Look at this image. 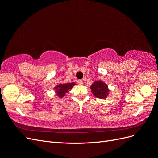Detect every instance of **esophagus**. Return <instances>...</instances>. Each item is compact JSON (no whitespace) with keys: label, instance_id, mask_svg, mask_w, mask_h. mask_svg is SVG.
<instances>
[{"label":"esophagus","instance_id":"34e87169","mask_svg":"<svg viewBox=\"0 0 158 158\" xmlns=\"http://www.w3.org/2000/svg\"><path fill=\"white\" fill-rule=\"evenodd\" d=\"M78 84H79V85H83V81L82 80H79V81H78Z\"/></svg>","mask_w":158,"mask_h":158}]
</instances>
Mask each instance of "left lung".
Instances as JSON below:
<instances>
[{"mask_svg":"<svg viewBox=\"0 0 158 158\" xmlns=\"http://www.w3.org/2000/svg\"><path fill=\"white\" fill-rule=\"evenodd\" d=\"M90 89L94 95L98 98H106L108 95L109 90L107 85L102 81H96L91 85Z\"/></svg>","mask_w":158,"mask_h":158,"instance_id":"1","label":"left lung"}]
</instances>
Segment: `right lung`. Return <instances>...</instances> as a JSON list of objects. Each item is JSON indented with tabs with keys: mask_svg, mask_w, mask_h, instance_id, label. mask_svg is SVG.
I'll return each instance as SVG.
<instances>
[{
	"mask_svg": "<svg viewBox=\"0 0 158 158\" xmlns=\"http://www.w3.org/2000/svg\"><path fill=\"white\" fill-rule=\"evenodd\" d=\"M75 85L74 83H66V84H60L55 87L56 90V94L59 97H62L65 95V93L68 92L69 90H71L72 87Z\"/></svg>",
	"mask_w": 158,
	"mask_h": 158,
	"instance_id": "1",
	"label": "right lung"
}]
</instances>
